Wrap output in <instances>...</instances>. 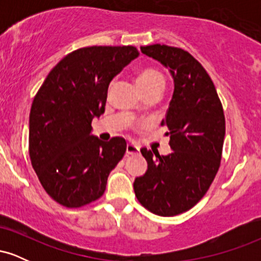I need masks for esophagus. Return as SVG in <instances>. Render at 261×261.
<instances>
[{
  "mask_svg": "<svg viewBox=\"0 0 261 261\" xmlns=\"http://www.w3.org/2000/svg\"><path fill=\"white\" fill-rule=\"evenodd\" d=\"M140 152V148L137 146L133 145V143H127L126 146V155H134L137 154Z\"/></svg>",
  "mask_w": 261,
  "mask_h": 261,
  "instance_id": "obj_1",
  "label": "esophagus"
}]
</instances>
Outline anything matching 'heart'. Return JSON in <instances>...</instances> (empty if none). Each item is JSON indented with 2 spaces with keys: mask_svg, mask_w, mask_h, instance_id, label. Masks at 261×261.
Listing matches in <instances>:
<instances>
[{
  "mask_svg": "<svg viewBox=\"0 0 261 261\" xmlns=\"http://www.w3.org/2000/svg\"><path fill=\"white\" fill-rule=\"evenodd\" d=\"M136 83L143 94L153 89L162 91L164 87V77L154 68H141L136 73Z\"/></svg>",
  "mask_w": 261,
  "mask_h": 261,
  "instance_id": "1",
  "label": "heart"
}]
</instances>
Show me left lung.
<instances>
[{"instance_id": "1", "label": "left lung", "mask_w": 261, "mask_h": 261, "mask_svg": "<svg viewBox=\"0 0 261 261\" xmlns=\"http://www.w3.org/2000/svg\"><path fill=\"white\" fill-rule=\"evenodd\" d=\"M169 68L174 93L162 126L173 152L141 149L147 172L135 179V195L152 214L169 217L196 205L211 187L222 158L226 120L214 82L197 60L180 47L141 46Z\"/></svg>"}]
</instances>
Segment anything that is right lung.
I'll use <instances>...</instances> for the list:
<instances>
[{"label": "right lung", "instance_id": "obj_1", "mask_svg": "<svg viewBox=\"0 0 261 261\" xmlns=\"http://www.w3.org/2000/svg\"><path fill=\"white\" fill-rule=\"evenodd\" d=\"M139 56L135 46H88L66 55L41 85L29 115V157L41 187L68 208L103 195L126 141L103 142L92 120L106 110L110 81Z\"/></svg>", "mask_w": 261, "mask_h": 261}]
</instances>
